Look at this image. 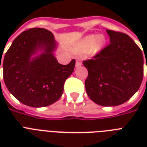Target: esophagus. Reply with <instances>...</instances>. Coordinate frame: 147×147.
Segmentation results:
<instances>
[{"label":"esophagus","mask_w":147,"mask_h":147,"mask_svg":"<svg viewBox=\"0 0 147 147\" xmlns=\"http://www.w3.org/2000/svg\"><path fill=\"white\" fill-rule=\"evenodd\" d=\"M82 62H81L80 59H77L76 60V68H78V67H80L82 65Z\"/></svg>","instance_id":"34e87169"}]
</instances>
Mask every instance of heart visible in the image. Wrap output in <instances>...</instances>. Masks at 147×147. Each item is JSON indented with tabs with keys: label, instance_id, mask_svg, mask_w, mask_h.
<instances>
[{
	"label": "heart",
	"instance_id": "1",
	"mask_svg": "<svg viewBox=\"0 0 147 147\" xmlns=\"http://www.w3.org/2000/svg\"><path fill=\"white\" fill-rule=\"evenodd\" d=\"M106 39L103 35H88L82 38L75 47L77 53H85L88 51L91 55H95L104 48Z\"/></svg>",
	"mask_w": 147,
	"mask_h": 147
}]
</instances>
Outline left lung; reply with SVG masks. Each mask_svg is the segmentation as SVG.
I'll list each match as a JSON object with an SVG mask.
<instances>
[{
  "mask_svg": "<svg viewBox=\"0 0 147 147\" xmlns=\"http://www.w3.org/2000/svg\"><path fill=\"white\" fill-rule=\"evenodd\" d=\"M110 43L92 59L83 61L88 76V95L105 107L127 101L138 91L144 77L141 49L125 33L107 30Z\"/></svg>",
  "mask_w": 147,
  "mask_h": 147,
  "instance_id": "obj_1",
  "label": "left lung"
}]
</instances>
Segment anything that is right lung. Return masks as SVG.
I'll return each mask as SVG.
<instances>
[{
    "mask_svg": "<svg viewBox=\"0 0 147 147\" xmlns=\"http://www.w3.org/2000/svg\"><path fill=\"white\" fill-rule=\"evenodd\" d=\"M56 47L50 31L32 28L13 40L2 64L0 61L6 86L24 105L47 107L62 96L64 83L73 72L76 60L68 65L59 64L53 54ZM38 51L41 53L38 54Z\"/></svg>",
    "mask_w": 147,
    "mask_h": 147,
    "instance_id": "right-lung-1",
    "label": "right lung"
}]
</instances>
